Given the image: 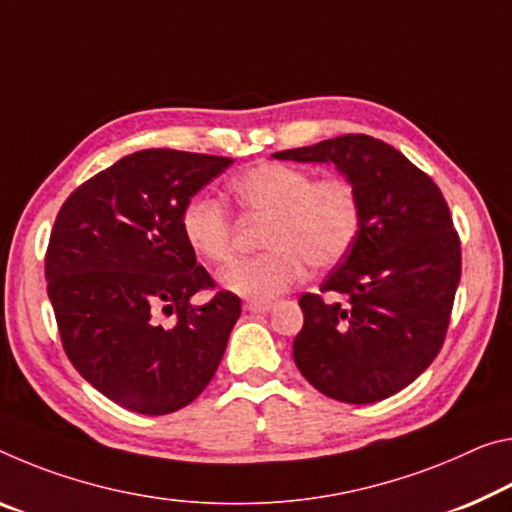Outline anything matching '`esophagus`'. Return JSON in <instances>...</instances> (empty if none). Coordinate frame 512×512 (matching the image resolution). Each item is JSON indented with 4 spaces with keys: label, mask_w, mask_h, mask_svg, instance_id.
<instances>
[{
    "label": "esophagus",
    "mask_w": 512,
    "mask_h": 512,
    "mask_svg": "<svg viewBox=\"0 0 512 512\" xmlns=\"http://www.w3.org/2000/svg\"><path fill=\"white\" fill-rule=\"evenodd\" d=\"M273 307H275L273 303H248L246 312H250V314H269Z\"/></svg>",
    "instance_id": "esophagus-1"
}]
</instances>
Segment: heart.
Masks as SVG:
<instances>
[{"label": "heart", "mask_w": 512, "mask_h": 512, "mask_svg": "<svg viewBox=\"0 0 512 512\" xmlns=\"http://www.w3.org/2000/svg\"><path fill=\"white\" fill-rule=\"evenodd\" d=\"M232 193L250 212L269 216L266 253L237 259L218 273L230 294L269 303L314 269H330L351 253L362 227V205L344 177L316 180L303 168L259 164L232 180ZM182 234L193 253L207 262L232 255V223L212 196H196L182 212Z\"/></svg>", "instance_id": "heart-1"}]
</instances>
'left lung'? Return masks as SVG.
I'll return each mask as SVG.
<instances>
[{
  "mask_svg": "<svg viewBox=\"0 0 512 512\" xmlns=\"http://www.w3.org/2000/svg\"><path fill=\"white\" fill-rule=\"evenodd\" d=\"M332 164L355 186L362 227L321 291L303 294L294 362L310 385L342 403H376L408 387L440 353L460 282V239L446 200L399 150L346 134L273 154Z\"/></svg>",
  "mask_w": 512,
  "mask_h": 512,
  "instance_id": "obj_1",
  "label": "left lung"
}]
</instances>
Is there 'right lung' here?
Listing matches in <instances>:
<instances>
[{
	"mask_svg": "<svg viewBox=\"0 0 512 512\" xmlns=\"http://www.w3.org/2000/svg\"><path fill=\"white\" fill-rule=\"evenodd\" d=\"M227 157L139 150L63 202L45 278L70 362L97 392L139 415H168L198 399L223 360L241 300L214 287L182 234V212ZM161 311L178 314L161 327Z\"/></svg>",
	"mask_w": 512,
	"mask_h": 512,
	"instance_id": "1",
	"label": "right lung"
}]
</instances>
